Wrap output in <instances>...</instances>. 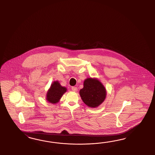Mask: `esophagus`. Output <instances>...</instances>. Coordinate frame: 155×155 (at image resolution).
<instances>
[{
    "label": "esophagus",
    "instance_id": "esophagus-1",
    "mask_svg": "<svg viewBox=\"0 0 155 155\" xmlns=\"http://www.w3.org/2000/svg\"><path fill=\"white\" fill-rule=\"evenodd\" d=\"M71 90L73 91H77V90H78V89H77V87H74V86H73L72 87H71Z\"/></svg>",
    "mask_w": 155,
    "mask_h": 155
}]
</instances>
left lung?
Segmentation results:
<instances>
[{"instance_id": "left-lung-1", "label": "left lung", "mask_w": 155, "mask_h": 155, "mask_svg": "<svg viewBox=\"0 0 155 155\" xmlns=\"http://www.w3.org/2000/svg\"><path fill=\"white\" fill-rule=\"evenodd\" d=\"M80 94L82 100L87 106L95 108L104 101L106 90L98 80L88 78L84 80V87L80 90Z\"/></svg>"}]
</instances>
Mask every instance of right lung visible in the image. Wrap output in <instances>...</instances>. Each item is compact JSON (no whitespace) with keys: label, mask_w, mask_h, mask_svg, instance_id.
Instances as JSON below:
<instances>
[{"label":"right lung","mask_w":155,"mask_h":155,"mask_svg":"<svg viewBox=\"0 0 155 155\" xmlns=\"http://www.w3.org/2000/svg\"><path fill=\"white\" fill-rule=\"evenodd\" d=\"M66 90V88L62 86L58 81H54L47 92L46 99L50 103H58Z\"/></svg>","instance_id":"1"}]
</instances>
